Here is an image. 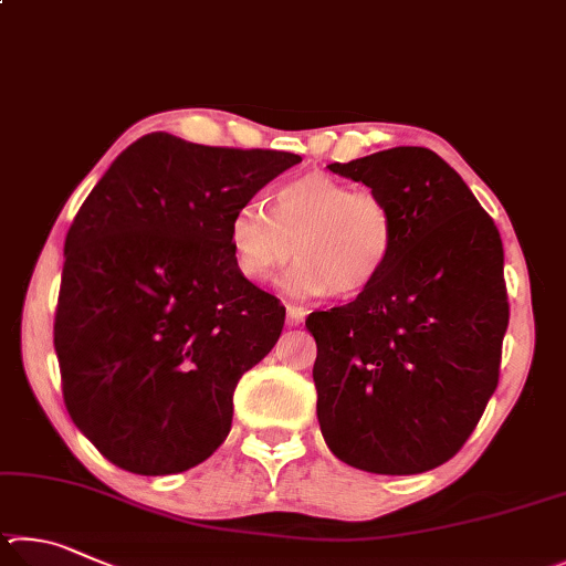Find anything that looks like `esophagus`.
<instances>
[{"instance_id":"esophagus-1","label":"esophagus","mask_w":566,"mask_h":566,"mask_svg":"<svg viewBox=\"0 0 566 566\" xmlns=\"http://www.w3.org/2000/svg\"><path fill=\"white\" fill-rule=\"evenodd\" d=\"M303 318H305V308H298V305H289V308H285V323L291 325H301L303 323Z\"/></svg>"}]
</instances>
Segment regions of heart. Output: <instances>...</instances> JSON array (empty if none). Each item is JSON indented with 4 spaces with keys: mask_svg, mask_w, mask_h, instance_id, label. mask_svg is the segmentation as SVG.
<instances>
[{
    "mask_svg": "<svg viewBox=\"0 0 566 566\" xmlns=\"http://www.w3.org/2000/svg\"><path fill=\"white\" fill-rule=\"evenodd\" d=\"M228 243L245 281L271 283L295 253L298 261L283 277L285 293L353 295L390 263L398 216L378 193L308 171L275 188L271 213L253 201L238 206Z\"/></svg>",
    "mask_w": 566,
    "mask_h": 566,
    "instance_id": "b5f03b06",
    "label": "heart"
}]
</instances>
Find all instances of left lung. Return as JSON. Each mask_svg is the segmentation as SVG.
Instances as JSON below:
<instances>
[{
	"label": "left lung",
	"instance_id": "left-lung-1",
	"mask_svg": "<svg viewBox=\"0 0 566 566\" xmlns=\"http://www.w3.org/2000/svg\"><path fill=\"white\" fill-rule=\"evenodd\" d=\"M328 168L392 206L398 245L358 298L305 321L321 432L350 468L434 470L468 442L500 382L510 323L500 231L430 148Z\"/></svg>",
	"mask_w": 566,
	"mask_h": 566
}]
</instances>
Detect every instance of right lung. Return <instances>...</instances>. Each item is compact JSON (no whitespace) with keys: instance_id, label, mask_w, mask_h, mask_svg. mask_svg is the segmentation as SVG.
<instances>
[{"instance_id":"add662e5","label":"right lung","mask_w":566,"mask_h":566,"mask_svg":"<svg viewBox=\"0 0 566 566\" xmlns=\"http://www.w3.org/2000/svg\"><path fill=\"white\" fill-rule=\"evenodd\" d=\"M295 164L156 132L78 208L54 350L69 418L116 468L184 472L231 432L235 385L281 338L285 308L238 273L228 223Z\"/></svg>"}]
</instances>
